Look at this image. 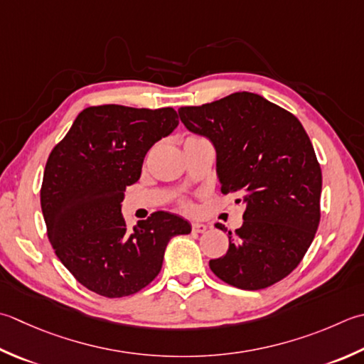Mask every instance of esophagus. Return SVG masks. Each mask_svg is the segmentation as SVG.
Here are the masks:
<instances>
[{"label":"esophagus","mask_w":364,"mask_h":364,"mask_svg":"<svg viewBox=\"0 0 364 364\" xmlns=\"http://www.w3.org/2000/svg\"><path fill=\"white\" fill-rule=\"evenodd\" d=\"M206 229H208V225H206V224L192 223V232H194V233H203Z\"/></svg>","instance_id":"34e87169"}]
</instances>
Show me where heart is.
I'll return each mask as SVG.
<instances>
[{
	"instance_id": "1",
	"label": "heart",
	"mask_w": 364,
	"mask_h": 364,
	"mask_svg": "<svg viewBox=\"0 0 364 364\" xmlns=\"http://www.w3.org/2000/svg\"><path fill=\"white\" fill-rule=\"evenodd\" d=\"M191 139H194V137H191ZM183 206H184V208H186V210H192V206H191L189 203H184Z\"/></svg>"
}]
</instances>
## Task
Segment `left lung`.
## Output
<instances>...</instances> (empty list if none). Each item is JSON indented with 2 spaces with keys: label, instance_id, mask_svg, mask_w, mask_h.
Masks as SVG:
<instances>
[{
  "label": "left lung",
  "instance_id": "8db88e82",
  "mask_svg": "<svg viewBox=\"0 0 364 364\" xmlns=\"http://www.w3.org/2000/svg\"><path fill=\"white\" fill-rule=\"evenodd\" d=\"M178 113L215 145L220 192H238L237 203L246 205L243 225L229 230V249L210 260L211 272L243 290L279 282L300 265L320 223L322 170L304 127L247 91Z\"/></svg>",
  "mask_w": 364,
  "mask_h": 364
}]
</instances>
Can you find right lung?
Returning a JSON list of instances; mask_svg holds the SVG:
<instances>
[{
    "instance_id": "add662e5",
    "label": "right lung",
    "mask_w": 364,
    "mask_h": 364,
    "mask_svg": "<svg viewBox=\"0 0 364 364\" xmlns=\"http://www.w3.org/2000/svg\"><path fill=\"white\" fill-rule=\"evenodd\" d=\"M178 123L172 107H88L48 156L41 188L47 237L70 274L97 295L137 294L159 274L170 238L191 232L188 220L167 211L134 230L121 215L148 149Z\"/></svg>"
}]
</instances>
